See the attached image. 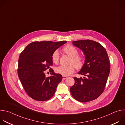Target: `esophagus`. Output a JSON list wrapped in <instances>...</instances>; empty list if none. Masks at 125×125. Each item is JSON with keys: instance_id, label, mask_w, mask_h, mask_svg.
I'll return each instance as SVG.
<instances>
[{"instance_id": "esophagus-1", "label": "esophagus", "mask_w": 125, "mask_h": 125, "mask_svg": "<svg viewBox=\"0 0 125 125\" xmlns=\"http://www.w3.org/2000/svg\"><path fill=\"white\" fill-rule=\"evenodd\" d=\"M67 78V77H66V76H63V80H65V79H66Z\"/></svg>"}]
</instances>
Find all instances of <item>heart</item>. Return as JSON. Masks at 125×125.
<instances>
[{
    "mask_svg": "<svg viewBox=\"0 0 125 125\" xmlns=\"http://www.w3.org/2000/svg\"><path fill=\"white\" fill-rule=\"evenodd\" d=\"M63 51L71 57L69 66L61 65L55 68L56 72L64 76H68L72 74L75 70V67L77 70L81 69L84 64L83 58L78 55V50L73 46L70 44L67 45L63 49ZM51 60L53 63L57 64L59 60V53L56 50L53 52L51 56Z\"/></svg>",
    "mask_w": 125,
    "mask_h": 125,
    "instance_id": "obj_1",
    "label": "heart"
}]
</instances>
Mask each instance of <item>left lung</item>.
<instances>
[{"mask_svg":"<svg viewBox=\"0 0 125 125\" xmlns=\"http://www.w3.org/2000/svg\"><path fill=\"white\" fill-rule=\"evenodd\" d=\"M72 43L84 53V63L78 74L84 77L74 78L75 83L70 87L71 94L80 102L94 100L104 91L109 75L110 64L107 53L103 46L94 41H77Z\"/></svg>","mask_w":125,"mask_h":125,"instance_id":"obj_1","label":"left lung"}]
</instances>
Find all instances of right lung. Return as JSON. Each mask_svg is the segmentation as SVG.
<instances>
[{"instance_id": "right-lung-1", "label": "right lung", "mask_w": 125, "mask_h": 125, "mask_svg": "<svg viewBox=\"0 0 125 125\" xmlns=\"http://www.w3.org/2000/svg\"><path fill=\"white\" fill-rule=\"evenodd\" d=\"M67 42H34L28 45L21 53L18 60V75L24 90L31 98L46 101L54 94L62 76L55 73L50 66L53 62V52ZM50 69L51 76L45 77V70Z\"/></svg>"}]
</instances>
